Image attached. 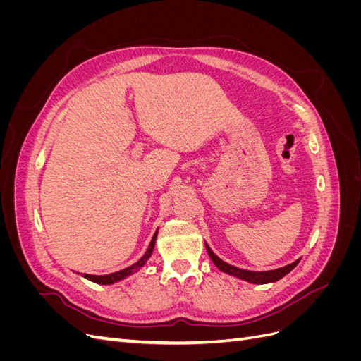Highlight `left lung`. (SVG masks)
<instances>
[{"label": "left lung", "mask_w": 361, "mask_h": 361, "mask_svg": "<svg viewBox=\"0 0 361 361\" xmlns=\"http://www.w3.org/2000/svg\"><path fill=\"white\" fill-rule=\"evenodd\" d=\"M206 251L207 255H209L211 260L214 262V265L226 272V274L228 276H233V277H238L241 280H245L248 283H253V285H265V283H274L280 279L285 277L286 274H289V272L298 265V260H295L293 264H289L286 267L283 268H277V269H271V271H247V269H241V268H236L233 265H228L226 264V262H223L220 257H218L216 255H214V251L209 248V245L206 244Z\"/></svg>", "instance_id": "left-lung-1"}]
</instances>
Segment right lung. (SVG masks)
Returning <instances> with one entry per match:
<instances>
[{
    "label": "right lung",
    "instance_id": "add662e5",
    "mask_svg": "<svg viewBox=\"0 0 361 361\" xmlns=\"http://www.w3.org/2000/svg\"><path fill=\"white\" fill-rule=\"evenodd\" d=\"M157 235H158V231L155 232V235L152 236V241L146 250V253L143 255V257H141L138 262H135L134 265H130L125 269H120V271H116L113 272V274H105V276H92V274H84V277L87 280H90L93 283H97V285H113V283H117L120 280H123L129 276H133L134 272H137L141 267L146 265V262L149 260V257L152 256V253H154V248H155V243H157Z\"/></svg>",
    "mask_w": 361,
    "mask_h": 361
}]
</instances>
